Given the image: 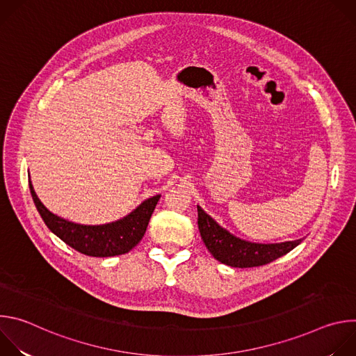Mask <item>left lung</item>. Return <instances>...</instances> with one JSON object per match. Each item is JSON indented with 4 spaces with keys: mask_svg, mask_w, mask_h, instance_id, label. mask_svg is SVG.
Masks as SVG:
<instances>
[{
    "mask_svg": "<svg viewBox=\"0 0 356 356\" xmlns=\"http://www.w3.org/2000/svg\"><path fill=\"white\" fill-rule=\"evenodd\" d=\"M198 229L201 239L211 255L232 268H255L273 262L294 249L302 239L282 243H252L231 235L221 228L207 213L197 206Z\"/></svg>",
    "mask_w": 356,
    "mask_h": 356,
    "instance_id": "1",
    "label": "left lung"
}]
</instances>
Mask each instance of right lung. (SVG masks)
<instances>
[{
	"label": "right lung",
	"mask_w": 356,
	"mask_h": 356,
	"mask_svg": "<svg viewBox=\"0 0 356 356\" xmlns=\"http://www.w3.org/2000/svg\"><path fill=\"white\" fill-rule=\"evenodd\" d=\"M29 188L35 206L47 228L73 249L95 258L122 255L136 246L161 198V195H155L145 200L135 211L120 221L106 225H80L50 213L38 198L31 181Z\"/></svg>",
	"instance_id": "1"
}]
</instances>
